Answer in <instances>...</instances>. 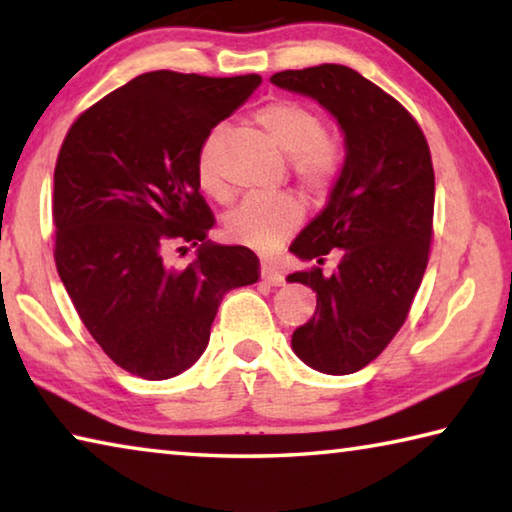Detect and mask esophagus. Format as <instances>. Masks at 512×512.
<instances>
[{
  "label": "esophagus",
  "mask_w": 512,
  "mask_h": 512,
  "mask_svg": "<svg viewBox=\"0 0 512 512\" xmlns=\"http://www.w3.org/2000/svg\"><path fill=\"white\" fill-rule=\"evenodd\" d=\"M262 277H264V282L271 284V287H282V284H284L282 271H277V268H273V266H264Z\"/></svg>",
  "instance_id": "esophagus-1"
}]
</instances>
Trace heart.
<instances>
[{
    "instance_id": "b5f03b06",
    "label": "heart",
    "mask_w": 512,
    "mask_h": 512,
    "mask_svg": "<svg viewBox=\"0 0 512 512\" xmlns=\"http://www.w3.org/2000/svg\"><path fill=\"white\" fill-rule=\"evenodd\" d=\"M255 124L277 149L287 153L293 171L311 192H323L334 183L341 169V151L325 135L323 119L298 101L277 99L255 112ZM223 126H214L198 149L196 176L207 196L216 201L228 198V185L216 167V144ZM302 221V205L291 194L248 196L225 216V230L239 244L268 250L296 230Z\"/></svg>"
}]
</instances>
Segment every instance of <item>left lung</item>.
Returning a JSON list of instances; mask_svg holds the SVG:
<instances>
[{"instance_id": "8db88e82", "label": "left lung", "mask_w": 512, "mask_h": 512, "mask_svg": "<svg viewBox=\"0 0 512 512\" xmlns=\"http://www.w3.org/2000/svg\"><path fill=\"white\" fill-rule=\"evenodd\" d=\"M277 88L318 101L343 131L345 160L323 210L291 244L302 262H341L291 273L316 291V311L291 336L300 361L325 375H350L393 341L409 316L429 262L433 164L415 119L375 83L345 65L287 69Z\"/></svg>"}]
</instances>
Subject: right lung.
Wrapping results in <instances>:
<instances>
[{
    "mask_svg": "<svg viewBox=\"0 0 512 512\" xmlns=\"http://www.w3.org/2000/svg\"><path fill=\"white\" fill-rule=\"evenodd\" d=\"M262 76L158 69L121 85L74 121L54 171L56 268L101 350L142 379L192 368L223 296L259 280L246 246L207 239L214 214L196 176L212 128ZM196 247L185 267L172 248Z\"/></svg>",
    "mask_w": 512,
    "mask_h": 512,
    "instance_id": "add662e5",
    "label": "right lung"
}]
</instances>
